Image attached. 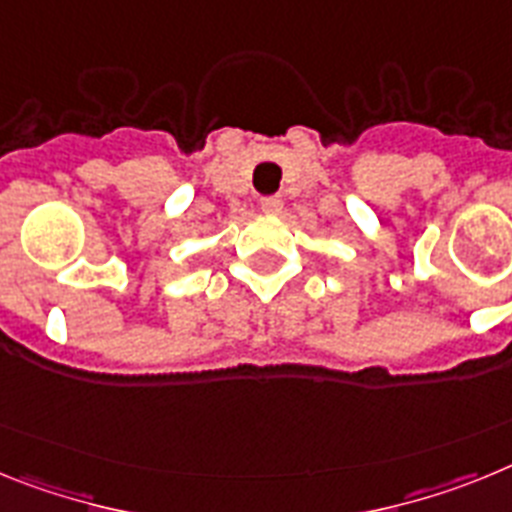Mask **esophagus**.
Masks as SVG:
<instances>
[{
  "label": "esophagus",
  "instance_id": "1",
  "mask_svg": "<svg viewBox=\"0 0 512 512\" xmlns=\"http://www.w3.org/2000/svg\"><path fill=\"white\" fill-rule=\"evenodd\" d=\"M260 208H262V213H270V216H273V213H278L283 208V198L281 195H268V198H260Z\"/></svg>",
  "mask_w": 512,
  "mask_h": 512
}]
</instances>
